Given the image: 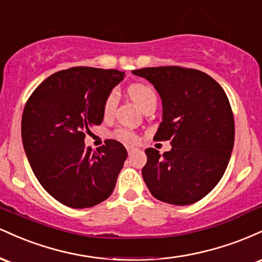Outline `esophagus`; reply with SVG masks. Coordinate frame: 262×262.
<instances>
[{"instance_id":"34e87169","label":"esophagus","mask_w":262,"mask_h":262,"mask_svg":"<svg viewBox=\"0 0 262 262\" xmlns=\"http://www.w3.org/2000/svg\"><path fill=\"white\" fill-rule=\"evenodd\" d=\"M127 151H128L129 155H132L134 151H137V148H134V146H129V145H128V146H127Z\"/></svg>"}]
</instances>
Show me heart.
Returning a JSON list of instances; mask_svg holds the SVG:
<instances>
[{
    "label": "heart",
    "mask_w": 262,
    "mask_h": 262,
    "mask_svg": "<svg viewBox=\"0 0 262 262\" xmlns=\"http://www.w3.org/2000/svg\"><path fill=\"white\" fill-rule=\"evenodd\" d=\"M128 95L129 97L133 100L135 103L139 106L141 110L151 101H156V96L154 90L148 85H144V83H134V85H130L128 87ZM117 106V96L116 93L112 92L107 96L106 101H104L103 104V112L106 116H110V114L113 113L114 108ZM117 137L121 138L122 140L125 141H135V134L132 133L130 130H127V129H119L117 132Z\"/></svg>",
    "instance_id": "1"
}]
</instances>
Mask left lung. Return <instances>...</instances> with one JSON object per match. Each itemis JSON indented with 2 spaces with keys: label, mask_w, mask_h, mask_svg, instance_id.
Wrapping results in <instances>:
<instances>
[{
  "label": "left lung",
  "mask_w": 262,
  "mask_h": 262,
  "mask_svg": "<svg viewBox=\"0 0 262 262\" xmlns=\"http://www.w3.org/2000/svg\"><path fill=\"white\" fill-rule=\"evenodd\" d=\"M148 80L162 103L155 140H170L172 149L145 150L141 170L150 193L175 206L202 200L224 175L234 146V117L224 90L209 75L179 66L132 71Z\"/></svg>",
  "instance_id": "left-lung-1"
}]
</instances>
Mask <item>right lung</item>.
Instances as JSON below:
<instances>
[{
    "mask_svg": "<svg viewBox=\"0 0 262 262\" xmlns=\"http://www.w3.org/2000/svg\"><path fill=\"white\" fill-rule=\"evenodd\" d=\"M124 71L77 66L39 85L22 116L27 159L45 191L71 208H89L112 194L128 152L108 139L92 150L85 133L103 121L107 96Z\"/></svg>",
    "mask_w": 262,
    "mask_h": 262,
    "instance_id": "add662e5",
    "label": "right lung"
}]
</instances>
